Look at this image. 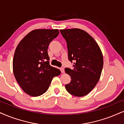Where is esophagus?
Wrapping results in <instances>:
<instances>
[{"label":"esophagus","mask_w":124,"mask_h":124,"mask_svg":"<svg viewBox=\"0 0 124 124\" xmlns=\"http://www.w3.org/2000/svg\"><path fill=\"white\" fill-rule=\"evenodd\" d=\"M61 70V72H62V73H64V67H62V68H60Z\"/></svg>","instance_id":"esophagus-1"}]
</instances>
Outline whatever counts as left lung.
<instances>
[{"label": "left lung", "mask_w": 124, "mask_h": 124, "mask_svg": "<svg viewBox=\"0 0 124 124\" xmlns=\"http://www.w3.org/2000/svg\"><path fill=\"white\" fill-rule=\"evenodd\" d=\"M67 44L68 59L74 69L65 68L71 80L65 87L76 97L86 95L98 82L103 65V54L95 40L79 29L60 30Z\"/></svg>", "instance_id": "left-lung-1"}]
</instances>
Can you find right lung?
<instances>
[{
	"mask_svg": "<svg viewBox=\"0 0 124 124\" xmlns=\"http://www.w3.org/2000/svg\"><path fill=\"white\" fill-rule=\"evenodd\" d=\"M59 34L58 29H36L16 46L14 55V75L22 89L31 97L45 93L54 76L61 72L49 64L48 46Z\"/></svg>",
	"mask_w": 124,
	"mask_h": 124,
	"instance_id": "add662e5",
	"label": "right lung"
}]
</instances>
